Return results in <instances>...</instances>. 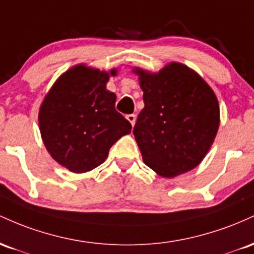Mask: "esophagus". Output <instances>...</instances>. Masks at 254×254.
<instances>
[{"mask_svg": "<svg viewBox=\"0 0 254 254\" xmlns=\"http://www.w3.org/2000/svg\"><path fill=\"white\" fill-rule=\"evenodd\" d=\"M126 119L130 122V125H132V126H134L135 120H136V116L134 115V114H129V115L126 116Z\"/></svg>", "mask_w": 254, "mask_h": 254, "instance_id": "obj_1", "label": "esophagus"}]
</instances>
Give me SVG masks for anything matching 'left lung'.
<instances>
[{"label":"left lung","instance_id":"obj_1","mask_svg":"<svg viewBox=\"0 0 254 254\" xmlns=\"http://www.w3.org/2000/svg\"><path fill=\"white\" fill-rule=\"evenodd\" d=\"M144 109L133 134L142 161L163 178L187 173L203 161L219 126L217 97L187 65L170 62L158 73L141 68Z\"/></svg>","mask_w":254,"mask_h":254}]
</instances>
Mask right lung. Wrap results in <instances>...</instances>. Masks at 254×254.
Masks as SVG:
<instances>
[{
	"instance_id": "right-lung-1",
	"label": "right lung",
	"mask_w": 254,
	"mask_h": 254,
	"mask_svg": "<svg viewBox=\"0 0 254 254\" xmlns=\"http://www.w3.org/2000/svg\"><path fill=\"white\" fill-rule=\"evenodd\" d=\"M109 73L78 64L62 74L45 96L38 115L50 156L73 173H86L107 159L110 147L132 126L115 109L107 90Z\"/></svg>"
}]
</instances>
